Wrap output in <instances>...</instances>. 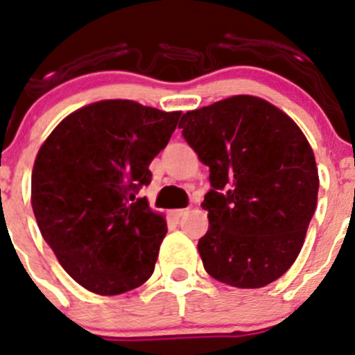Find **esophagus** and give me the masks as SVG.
Returning <instances> with one entry per match:
<instances>
[{"instance_id": "esophagus-1", "label": "esophagus", "mask_w": 355, "mask_h": 355, "mask_svg": "<svg viewBox=\"0 0 355 355\" xmlns=\"http://www.w3.org/2000/svg\"><path fill=\"white\" fill-rule=\"evenodd\" d=\"M171 214H173V217L180 218V217H184L185 214H187V210H185V208H180V210H173Z\"/></svg>"}]
</instances>
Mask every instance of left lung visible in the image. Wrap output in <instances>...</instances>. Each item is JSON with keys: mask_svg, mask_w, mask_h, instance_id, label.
I'll return each mask as SVG.
<instances>
[{"mask_svg": "<svg viewBox=\"0 0 355 355\" xmlns=\"http://www.w3.org/2000/svg\"><path fill=\"white\" fill-rule=\"evenodd\" d=\"M185 141L210 168L201 203L207 234L198 250L210 277L257 289L296 261L319 193L315 155L296 122L256 96L187 112Z\"/></svg>", "mask_w": 355, "mask_h": 355, "instance_id": "8db88e82", "label": "left lung"}]
</instances>
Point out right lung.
I'll use <instances>...</instances> for the list:
<instances>
[{
    "mask_svg": "<svg viewBox=\"0 0 355 355\" xmlns=\"http://www.w3.org/2000/svg\"><path fill=\"white\" fill-rule=\"evenodd\" d=\"M180 115L105 99L69 114L40 147L36 223L66 273L91 293H128L154 273L166 220L137 194Z\"/></svg>",
    "mask_w": 355,
    "mask_h": 355,
    "instance_id": "obj_1",
    "label": "right lung"
}]
</instances>
